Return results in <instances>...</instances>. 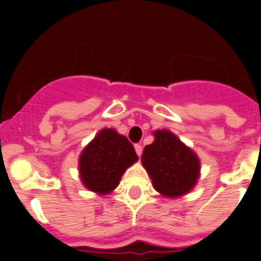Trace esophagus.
<instances>
[{
    "mask_svg": "<svg viewBox=\"0 0 261 261\" xmlns=\"http://www.w3.org/2000/svg\"><path fill=\"white\" fill-rule=\"evenodd\" d=\"M135 150H136V153H137L138 156H141V154H142V145L136 144L135 145Z\"/></svg>",
    "mask_w": 261,
    "mask_h": 261,
    "instance_id": "1",
    "label": "esophagus"
}]
</instances>
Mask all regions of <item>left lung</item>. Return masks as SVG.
Wrapping results in <instances>:
<instances>
[{"instance_id": "obj_1", "label": "left lung", "mask_w": 261, "mask_h": 261, "mask_svg": "<svg viewBox=\"0 0 261 261\" xmlns=\"http://www.w3.org/2000/svg\"><path fill=\"white\" fill-rule=\"evenodd\" d=\"M141 162L154 188L167 197L188 193L200 176L199 156L166 129L154 132L153 144L145 146Z\"/></svg>"}]
</instances>
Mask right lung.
<instances>
[{
  "instance_id": "add662e5",
  "label": "right lung",
  "mask_w": 261,
  "mask_h": 261,
  "mask_svg": "<svg viewBox=\"0 0 261 261\" xmlns=\"http://www.w3.org/2000/svg\"><path fill=\"white\" fill-rule=\"evenodd\" d=\"M138 159L135 147L115 129H102L80 155V176L87 190L107 195L119 186L129 166Z\"/></svg>"
}]
</instances>
